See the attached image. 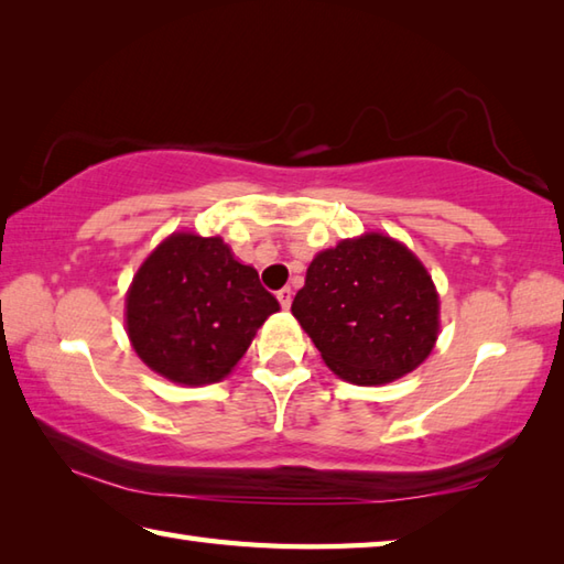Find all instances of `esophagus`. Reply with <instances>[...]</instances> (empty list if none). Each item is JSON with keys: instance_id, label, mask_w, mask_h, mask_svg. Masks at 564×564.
<instances>
[{"instance_id": "obj_1", "label": "esophagus", "mask_w": 564, "mask_h": 564, "mask_svg": "<svg viewBox=\"0 0 564 564\" xmlns=\"http://www.w3.org/2000/svg\"><path fill=\"white\" fill-rule=\"evenodd\" d=\"M275 299H279L281 308L289 311V308H291V303H293V291H291V289H281L279 293H275Z\"/></svg>"}]
</instances>
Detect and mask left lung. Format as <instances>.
I'll return each mask as SVG.
<instances>
[{
  "instance_id": "1",
  "label": "left lung",
  "mask_w": 564,
  "mask_h": 564,
  "mask_svg": "<svg viewBox=\"0 0 564 564\" xmlns=\"http://www.w3.org/2000/svg\"><path fill=\"white\" fill-rule=\"evenodd\" d=\"M291 313L345 382L375 387L416 370L438 337V293L424 263L384 234L315 256Z\"/></svg>"
}]
</instances>
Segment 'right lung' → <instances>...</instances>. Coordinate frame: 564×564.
Listing matches in <instances>:
<instances>
[{"instance_id":"right-lung-1","label":"right lung","mask_w":564,"mask_h":564,"mask_svg":"<svg viewBox=\"0 0 564 564\" xmlns=\"http://www.w3.org/2000/svg\"><path fill=\"white\" fill-rule=\"evenodd\" d=\"M279 301L219 237L172 234L126 295V327L142 362L170 382L202 387L227 377Z\"/></svg>"}]
</instances>
